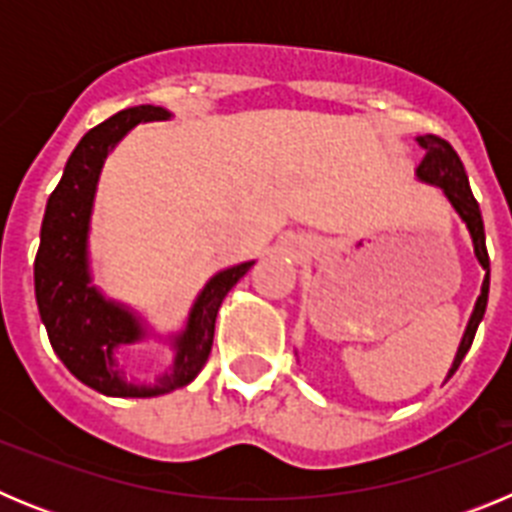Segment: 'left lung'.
<instances>
[{
  "instance_id": "left-lung-1",
  "label": "left lung",
  "mask_w": 512,
  "mask_h": 512,
  "mask_svg": "<svg viewBox=\"0 0 512 512\" xmlns=\"http://www.w3.org/2000/svg\"><path fill=\"white\" fill-rule=\"evenodd\" d=\"M415 140H418V146L425 151L423 161H420L418 169H415L418 182L441 189L446 202L451 205V210L456 212V217H459L461 223L467 225L469 241H472V248H474V259H477L479 266L485 269L482 289H479V297L477 302H474V310L472 315H469L464 336H461L459 348H456V356L454 361H451V369L449 374H446V379H451V374L459 369L461 359L467 356L479 323H482V318H485L487 295H490V256H487V246H485V223H482V212H479L477 200H474L472 189H469L467 171H464L461 158L456 156L454 148H451L443 138H438V135H418Z\"/></svg>"
}]
</instances>
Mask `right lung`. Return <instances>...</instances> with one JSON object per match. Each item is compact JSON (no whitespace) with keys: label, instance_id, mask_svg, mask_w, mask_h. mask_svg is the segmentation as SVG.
I'll list each match as a JSON object with an SVG mask.
<instances>
[{"label":"right lung","instance_id":"right-lung-1","mask_svg":"<svg viewBox=\"0 0 512 512\" xmlns=\"http://www.w3.org/2000/svg\"><path fill=\"white\" fill-rule=\"evenodd\" d=\"M166 107L140 104L117 112L89 130L66 161L61 182L45 205L40 248L35 256V300L51 346L63 366L99 395L158 397L187 387L202 372L212 351L217 310L225 295L256 261L217 271L189 307L182 330L161 336L125 302L110 300L94 284L89 230L104 161L138 122L169 120ZM143 340H161L175 351L170 369L153 383H135L121 374L116 348Z\"/></svg>","mask_w":512,"mask_h":512}]
</instances>
